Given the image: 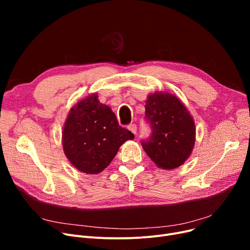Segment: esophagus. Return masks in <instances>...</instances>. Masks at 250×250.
I'll list each match as a JSON object with an SVG mask.
<instances>
[{
	"mask_svg": "<svg viewBox=\"0 0 250 250\" xmlns=\"http://www.w3.org/2000/svg\"><path fill=\"white\" fill-rule=\"evenodd\" d=\"M127 128L130 130V132H132L133 134H137V125H135V124H130V125H127Z\"/></svg>",
	"mask_w": 250,
	"mask_h": 250,
	"instance_id": "obj_1",
	"label": "esophagus"
}]
</instances>
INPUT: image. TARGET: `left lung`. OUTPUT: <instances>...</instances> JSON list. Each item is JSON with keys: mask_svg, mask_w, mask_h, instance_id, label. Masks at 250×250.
I'll return each instance as SVG.
<instances>
[{"mask_svg": "<svg viewBox=\"0 0 250 250\" xmlns=\"http://www.w3.org/2000/svg\"><path fill=\"white\" fill-rule=\"evenodd\" d=\"M145 109L151 134L142 140L143 149L162 169L179 167L194 145L195 127L191 115L176 96L169 93L150 95Z\"/></svg>", "mask_w": 250, "mask_h": 250, "instance_id": "1", "label": "left lung"}]
</instances>
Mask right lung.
I'll return each mask as SVG.
<instances>
[{"instance_id":"add662e5","label":"right lung","mask_w":250,"mask_h":250,"mask_svg":"<svg viewBox=\"0 0 250 250\" xmlns=\"http://www.w3.org/2000/svg\"><path fill=\"white\" fill-rule=\"evenodd\" d=\"M134 138L132 132L118 125L107 105L92 94L71 109L63 126L62 147L78 170L96 174L110 164L125 141Z\"/></svg>"}]
</instances>
